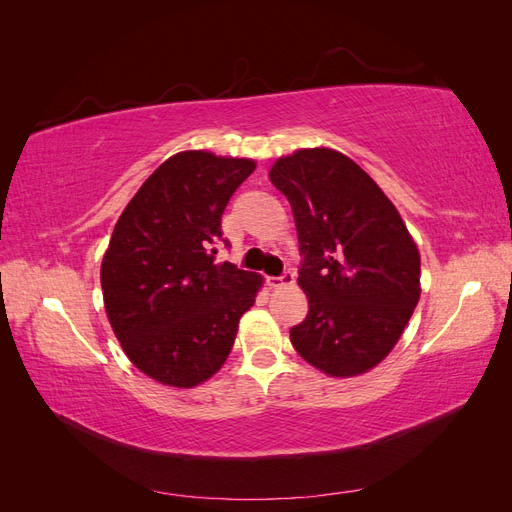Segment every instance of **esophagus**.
I'll use <instances>...</instances> for the list:
<instances>
[{
	"label": "esophagus",
	"mask_w": 512,
	"mask_h": 512,
	"mask_svg": "<svg viewBox=\"0 0 512 512\" xmlns=\"http://www.w3.org/2000/svg\"><path fill=\"white\" fill-rule=\"evenodd\" d=\"M267 284H269L271 288L290 286V284H294V273H292V271H284L280 277H269Z\"/></svg>",
	"instance_id": "obj_1"
}]
</instances>
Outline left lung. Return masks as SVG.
I'll return each mask as SVG.
<instances>
[{
    "label": "left lung",
    "instance_id": "obj_1",
    "mask_svg": "<svg viewBox=\"0 0 512 512\" xmlns=\"http://www.w3.org/2000/svg\"><path fill=\"white\" fill-rule=\"evenodd\" d=\"M269 179L292 207L307 316L290 329L303 359L331 378L382 363L421 297V254L380 185L344 153L299 149Z\"/></svg>",
    "mask_w": 512,
    "mask_h": 512
}]
</instances>
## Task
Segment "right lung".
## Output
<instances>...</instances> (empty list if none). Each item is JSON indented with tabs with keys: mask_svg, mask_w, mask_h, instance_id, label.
I'll return each instance as SVG.
<instances>
[{
	"mask_svg": "<svg viewBox=\"0 0 512 512\" xmlns=\"http://www.w3.org/2000/svg\"><path fill=\"white\" fill-rule=\"evenodd\" d=\"M250 158L190 149L141 185L102 258L104 309L128 359L145 376L194 389L218 374L262 277L215 262L222 213L254 173Z\"/></svg>",
	"mask_w": 512,
	"mask_h": 512,
	"instance_id": "obj_1",
	"label": "right lung"
}]
</instances>
